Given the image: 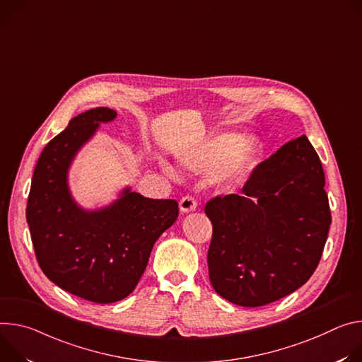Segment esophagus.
Segmentation results:
<instances>
[{
	"label": "esophagus",
	"mask_w": 362,
	"mask_h": 362,
	"mask_svg": "<svg viewBox=\"0 0 362 362\" xmlns=\"http://www.w3.org/2000/svg\"><path fill=\"white\" fill-rule=\"evenodd\" d=\"M180 209L182 213H189L197 209V199L192 195H185L181 198Z\"/></svg>",
	"instance_id": "esophagus-1"
}]
</instances>
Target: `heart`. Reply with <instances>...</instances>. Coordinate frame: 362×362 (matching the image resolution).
Listing matches in <instances>:
<instances>
[{"instance_id":"obj_1","label":"heart","mask_w":362,"mask_h":362,"mask_svg":"<svg viewBox=\"0 0 362 362\" xmlns=\"http://www.w3.org/2000/svg\"><path fill=\"white\" fill-rule=\"evenodd\" d=\"M257 148L256 139L247 141L242 134H227L184 153L180 160L192 173L207 177L220 174L221 182L234 185L252 171Z\"/></svg>"}]
</instances>
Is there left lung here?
<instances>
[{"instance_id": "8db88e82", "label": "left lung", "mask_w": 362, "mask_h": 362, "mask_svg": "<svg viewBox=\"0 0 362 362\" xmlns=\"http://www.w3.org/2000/svg\"><path fill=\"white\" fill-rule=\"evenodd\" d=\"M320 159L302 135L260 163L242 195L206 204L213 224L210 282L228 302L256 308L279 300L313 274L331 226Z\"/></svg>"}]
</instances>
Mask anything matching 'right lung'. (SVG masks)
I'll return each mask as SVG.
<instances>
[{"label":"right lung","instance_id":"obj_1","mask_svg":"<svg viewBox=\"0 0 362 362\" xmlns=\"http://www.w3.org/2000/svg\"><path fill=\"white\" fill-rule=\"evenodd\" d=\"M116 112L96 107L73 117L40 155L25 217L38 266L63 291L95 303L127 298L144 274L151 250L178 217L175 199H152L127 187L110 206L85 210L73 199L71 160Z\"/></svg>","mask_w":362,"mask_h":362}]
</instances>
